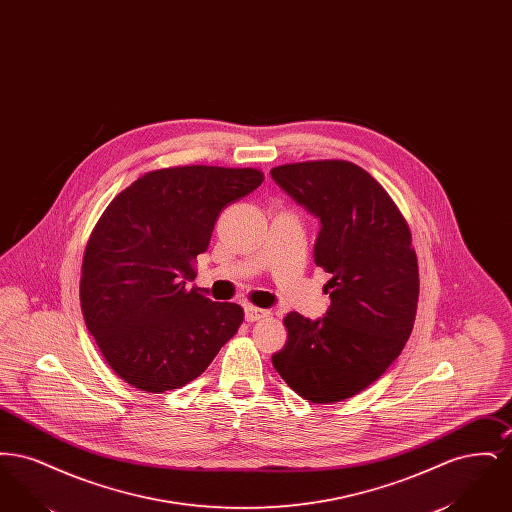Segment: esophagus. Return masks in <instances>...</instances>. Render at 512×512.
<instances>
[{
  "mask_svg": "<svg viewBox=\"0 0 512 512\" xmlns=\"http://www.w3.org/2000/svg\"><path fill=\"white\" fill-rule=\"evenodd\" d=\"M244 313L247 322H255V320L268 317L267 309H259V307H253V305H245Z\"/></svg>",
  "mask_w": 512,
  "mask_h": 512,
  "instance_id": "esophagus-1",
  "label": "esophagus"
}]
</instances>
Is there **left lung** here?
I'll return each mask as SVG.
<instances>
[{
  "mask_svg": "<svg viewBox=\"0 0 512 512\" xmlns=\"http://www.w3.org/2000/svg\"><path fill=\"white\" fill-rule=\"evenodd\" d=\"M272 180L320 220L315 263L332 274L330 309L284 318L272 365L297 395L336 403L376 382L413 332L418 263L411 232L386 190L349 161L274 167Z\"/></svg>",
  "mask_w": 512,
  "mask_h": 512,
  "instance_id": "left-lung-1",
  "label": "left lung"
}]
</instances>
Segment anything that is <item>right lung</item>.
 Wrapping results in <instances>:
<instances>
[{"mask_svg": "<svg viewBox=\"0 0 512 512\" xmlns=\"http://www.w3.org/2000/svg\"><path fill=\"white\" fill-rule=\"evenodd\" d=\"M263 180L257 169L174 167L147 172L109 203L86 245L80 305L126 384L149 393L182 388L238 332L240 305L186 284L220 211Z\"/></svg>", "mask_w": 512, "mask_h": 512, "instance_id": "add662e5", "label": "right lung"}]
</instances>
